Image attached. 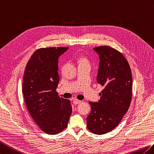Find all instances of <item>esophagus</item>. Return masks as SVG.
I'll list each match as a JSON object with an SVG mask.
<instances>
[{
  "label": "esophagus",
  "mask_w": 154,
  "mask_h": 154,
  "mask_svg": "<svg viewBox=\"0 0 154 154\" xmlns=\"http://www.w3.org/2000/svg\"><path fill=\"white\" fill-rule=\"evenodd\" d=\"M81 102H82V101L76 100V99H75V100H73V103H74V104H75V105H77V104H78V103H81Z\"/></svg>",
  "instance_id": "1"
}]
</instances>
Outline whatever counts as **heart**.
Masks as SVG:
<instances>
[{
    "label": "heart",
    "mask_w": 154,
    "mask_h": 154,
    "mask_svg": "<svg viewBox=\"0 0 154 154\" xmlns=\"http://www.w3.org/2000/svg\"><path fill=\"white\" fill-rule=\"evenodd\" d=\"M79 61L80 62V63H88V60L86 59V58L84 57H80Z\"/></svg>",
    "instance_id": "1"
}]
</instances>
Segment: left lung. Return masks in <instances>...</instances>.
<instances>
[{
  "label": "left lung",
  "instance_id": "8db88e82",
  "mask_svg": "<svg viewBox=\"0 0 154 154\" xmlns=\"http://www.w3.org/2000/svg\"><path fill=\"white\" fill-rule=\"evenodd\" d=\"M100 58L97 82L103 90L98 102L90 101L88 130L104 134L117 127L128 110L132 99V76L129 64L121 53L111 47L94 48Z\"/></svg>",
  "mask_w": 154,
  "mask_h": 154
}]
</instances>
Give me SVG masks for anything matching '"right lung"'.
Segmentation results:
<instances>
[{
  "label": "right lung",
  "mask_w": 154,
  "mask_h": 154,
  "mask_svg": "<svg viewBox=\"0 0 154 154\" xmlns=\"http://www.w3.org/2000/svg\"><path fill=\"white\" fill-rule=\"evenodd\" d=\"M68 47L41 48L27 64L22 92L28 110L42 131L57 134L67 127L72 114L70 101L58 95L59 57Z\"/></svg>",
  "instance_id": "obj_1"
}]
</instances>
